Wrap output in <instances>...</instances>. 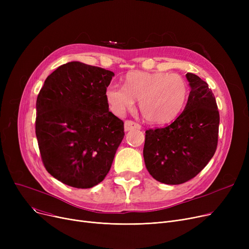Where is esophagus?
I'll list each match as a JSON object with an SVG mask.
<instances>
[{"instance_id":"obj_1","label":"esophagus","mask_w":249,"mask_h":249,"mask_svg":"<svg viewBox=\"0 0 249 249\" xmlns=\"http://www.w3.org/2000/svg\"><path fill=\"white\" fill-rule=\"evenodd\" d=\"M141 126L134 122V121H131V120H126L125 123H124V129L125 131H130V130H133V129H140Z\"/></svg>"}]
</instances>
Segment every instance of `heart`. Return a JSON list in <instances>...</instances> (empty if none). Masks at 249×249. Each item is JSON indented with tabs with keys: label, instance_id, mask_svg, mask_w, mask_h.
<instances>
[{
	"label": "heart",
	"instance_id": "1",
	"mask_svg": "<svg viewBox=\"0 0 249 249\" xmlns=\"http://www.w3.org/2000/svg\"><path fill=\"white\" fill-rule=\"evenodd\" d=\"M189 96V85L177 73L134 71L129 73L124 87L111 84L105 97L113 113L122 116L139 100V111L150 123L171 122L184 109Z\"/></svg>",
	"mask_w": 249,
	"mask_h": 249
}]
</instances>
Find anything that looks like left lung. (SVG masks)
<instances>
[{
	"instance_id": "1",
	"label": "left lung",
	"mask_w": 249,
	"mask_h": 249,
	"mask_svg": "<svg viewBox=\"0 0 249 249\" xmlns=\"http://www.w3.org/2000/svg\"><path fill=\"white\" fill-rule=\"evenodd\" d=\"M191 91L186 107L164 128L145 133L143 158L151 177L166 185H179L197 176L217 148L219 111L208 84L186 74Z\"/></svg>"
}]
</instances>
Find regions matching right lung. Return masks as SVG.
I'll return each instance as SVG.
<instances>
[{
  "instance_id": "right-lung-1",
  "label": "right lung",
  "mask_w": 249,
  "mask_h": 249,
  "mask_svg": "<svg viewBox=\"0 0 249 249\" xmlns=\"http://www.w3.org/2000/svg\"><path fill=\"white\" fill-rule=\"evenodd\" d=\"M114 72L80 61L49 74L36 101L35 132L46 171L63 184L93 188L109 173L124 123L105 90Z\"/></svg>"
}]
</instances>
